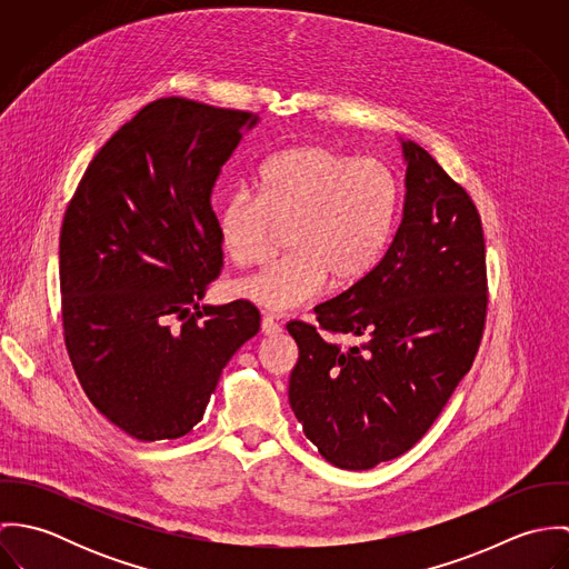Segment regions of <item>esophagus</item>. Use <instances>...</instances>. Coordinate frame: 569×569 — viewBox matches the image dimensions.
<instances>
[{
	"label": "esophagus",
	"instance_id": "obj_1",
	"mask_svg": "<svg viewBox=\"0 0 569 569\" xmlns=\"http://www.w3.org/2000/svg\"><path fill=\"white\" fill-rule=\"evenodd\" d=\"M260 330H262L264 335H269V337H271V335H278V332L282 330V326L278 325L271 316H264V318H262V322H260Z\"/></svg>",
	"mask_w": 569,
	"mask_h": 569
}]
</instances>
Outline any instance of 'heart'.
<instances>
[{
    "instance_id": "heart-1",
    "label": "heart",
    "mask_w": 569,
    "mask_h": 569,
    "mask_svg": "<svg viewBox=\"0 0 569 569\" xmlns=\"http://www.w3.org/2000/svg\"><path fill=\"white\" fill-rule=\"evenodd\" d=\"M399 212V186L381 162L355 160L322 144L271 156L258 172V201L232 194L219 214L226 253L262 262L287 232L289 256L232 284L237 298L289 313L335 287L361 282L381 260Z\"/></svg>"
}]
</instances>
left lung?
<instances>
[{"label": "left lung", "mask_w": 569, "mask_h": 569, "mask_svg": "<svg viewBox=\"0 0 569 569\" xmlns=\"http://www.w3.org/2000/svg\"><path fill=\"white\" fill-rule=\"evenodd\" d=\"M406 201L379 264L316 307L328 335L289 322L300 348L289 403L339 469L366 471L409 451L471 370L487 318L480 214L422 147L401 140Z\"/></svg>", "instance_id": "1"}]
</instances>
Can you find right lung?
I'll use <instances>...</instances> for the list:
<instances>
[{
  "label": "right lung",
  "mask_w": 569,
  "mask_h": 569,
  "mask_svg": "<svg viewBox=\"0 0 569 569\" xmlns=\"http://www.w3.org/2000/svg\"><path fill=\"white\" fill-rule=\"evenodd\" d=\"M258 122L249 111L160 98L96 153L68 206L66 346L87 399L136 440L188 433L260 328L244 300L199 305L223 267L212 190Z\"/></svg>",
  "instance_id": "1"
}]
</instances>
